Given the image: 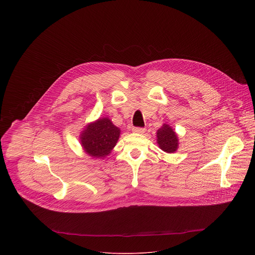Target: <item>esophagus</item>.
Returning <instances> with one entry per match:
<instances>
[{"instance_id": "1", "label": "esophagus", "mask_w": 255, "mask_h": 255, "mask_svg": "<svg viewBox=\"0 0 255 255\" xmlns=\"http://www.w3.org/2000/svg\"><path fill=\"white\" fill-rule=\"evenodd\" d=\"M132 131L134 133H138V134H143L145 132V128H140V127H133Z\"/></svg>"}]
</instances>
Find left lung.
<instances>
[{
    "label": "left lung",
    "mask_w": 255,
    "mask_h": 255,
    "mask_svg": "<svg viewBox=\"0 0 255 255\" xmlns=\"http://www.w3.org/2000/svg\"><path fill=\"white\" fill-rule=\"evenodd\" d=\"M157 143L159 145V148L167 153H173L176 151L178 147V139L175 132L172 128L167 125L163 124L161 128L157 130Z\"/></svg>",
    "instance_id": "left-lung-1"
}]
</instances>
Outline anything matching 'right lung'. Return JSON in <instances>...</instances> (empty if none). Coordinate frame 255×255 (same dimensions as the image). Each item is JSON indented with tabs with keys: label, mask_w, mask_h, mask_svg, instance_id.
Returning <instances> with one entry per match:
<instances>
[{
	"label": "right lung",
	"mask_w": 255,
	"mask_h": 255,
	"mask_svg": "<svg viewBox=\"0 0 255 255\" xmlns=\"http://www.w3.org/2000/svg\"><path fill=\"white\" fill-rule=\"evenodd\" d=\"M120 132L109 118L98 119L88 124L82 131L80 137L82 146L90 156L104 158L115 147Z\"/></svg>",
	"instance_id": "1"
}]
</instances>
